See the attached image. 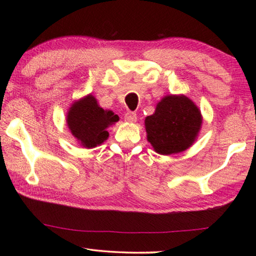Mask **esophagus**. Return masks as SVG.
<instances>
[{"label": "esophagus", "instance_id": "obj_1", "mask_svg": "<svg viewBox=\"0 0 256 256\" xmlns=\"http://www.w3.org/2000/svg\"><path fill=\"white\" fill-rule=\"evenodd\" d=\"M136 114L133 112H126L124 115V120L128 123H136Z\"/></svg>", "mask_w": 256, "mask_h": 256}]
</instances>
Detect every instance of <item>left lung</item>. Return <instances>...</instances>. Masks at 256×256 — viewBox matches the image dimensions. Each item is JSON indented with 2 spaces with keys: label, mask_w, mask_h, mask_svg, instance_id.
<instances>
[{
  "label": "left lung",
  "mask_w": 256,
  "mask_h": 256,
  "mask_svg": "<svg viewBox=\"0 0 256 256\" xmlns=\"http://www.w3.org/2000/svg\"><path fill=\"white\" fill-rule=\"evenodd\" d=\"M146 138L160 154H178L194 144L202 125L201 112L183 94L164 97L144 120Z\"/></svg>",
  "instance_id": "left-lung-1"
}]
</instances>
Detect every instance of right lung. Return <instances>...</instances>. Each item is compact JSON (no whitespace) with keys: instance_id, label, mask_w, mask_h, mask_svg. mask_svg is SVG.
Listing matches in <instances>:
<instances>
[{"instance_id":"add662e5","label":"right lung","mask_w":256,"mask_h":256,"mask_svg":"<svg viewBox=\"0 0 256 256\" xmlns=\"http://www.w3.org/2000/svg\"><path fill=\"white\" fill-rule=\"evenodd\" d=\"M118 120L112 110H105L98 105L92 94H88L72 104L66 115V123L80 144L94 148L107 140L106 128Z\"/></svg>"}]
</instances>
